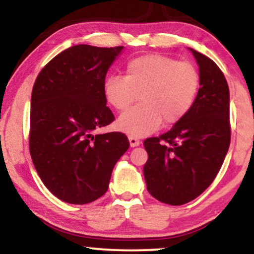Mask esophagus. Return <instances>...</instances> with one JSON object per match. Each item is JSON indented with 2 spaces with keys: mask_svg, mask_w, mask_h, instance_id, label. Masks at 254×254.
<instances>
[{
  "mask_svg": "<svg viewBox=\"0 0 254 254\" xmlns=\"http://www.w3.org/2000/svg\"><path fill=\"white\" fill-rule=\"evenodd\" d=\"M129 142H130L131 147H137V145H139V143H141V142H139V139L136 138V137H133V136H129Z\"/></svg>",
  "mask_w": 254,
  "mask_h": 254,
  "instance_id": "esophagus-1",
  "label": "esophagus"
}]
</instances>
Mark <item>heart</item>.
Here are the masks:
<instances>
[{
	"mask_svg": "<svg viewBox=\"0 0 254 254\" xmlns=\"http://www.w3.org/2000/svg\"><path fill=\"white\" fill-rule=\"evenodd\" d=\"M199 72L193 64L164 55H147L131 60L123 76H111L104 83V97L117 111L137 100L141 104L123 113L117 127L131 136H145L162 122H180L191 110L199 92Z\"/></svg>",
	"mask_w": 254,
	"mask_h": 254,
	"instance_id": "b5f03b06",
	"label": "heart"
}]
</instances>
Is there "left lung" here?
I'll return each mask as SVG.
<instances>
[{
  "label": "left lung",
  "instance_id": "left-lung-1",
  "mask_svg": "<svg viewBox=\"0 0 254 254\" xmlns=\"http://www.w3.org/2000/svg\"><path fill=\"white\" fill-rule=\"evenodd\" d=\"M199 65L200 87L191 110L170 131L144 139L147 190L170 205H183L210 186L230 144L229 88L209 57L191 50Z\"/></svg>",
  "mask_w": 254,
  "mask_h": 254
}]
</instances>
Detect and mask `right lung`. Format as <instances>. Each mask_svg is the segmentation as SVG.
Here are the masks:
<instances>
[{
	"instance_id": "right-lung-1",
	"label": "right lung",
	"mask_w": 254,
	"mask_h": 254,
	"mask_svg": "<svg viewBox=\"0 0 254 254\" xmlns=\"http://www.w3.org/2000/svg\"><path fill=\"white\" fill-rule=\"evenodd\" d=\"M122 49L71 46L52 58L33 84L30 154L44 185L63 202L87 204L103 196L130 145L118 131L93 133L115 121L104 83Z\"/></svg>"
}]
</instances>
